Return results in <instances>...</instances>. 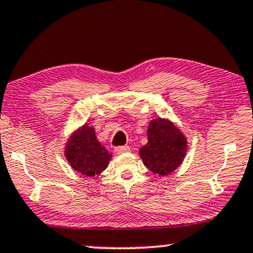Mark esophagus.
Here are the masks:
<instances>
[{
    "label": "esophagus",
    "mask_w": 253,
    "mask_h": 253,
    "mask_svg": "<svg viewBox=\"0 0 253 253\" xmlns=\"http://www.w3.org/2000/svg\"><path fill=\"white\" fill-rule=\"evenodd\" d=\"M114 152H116L117 154H124V153L129 152V147H128V146H119V147H116V149H114Z\"/></svg>",
    "instance_id": "1"
}]
</instances>
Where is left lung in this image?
<instances>
[{
    "instance_id": "8db88e82",
    "label": "left lung",
    "mask_w": 253,
    "mask_h": 253,
    "mask_svg": "<svg viewBox=\"0 0 253 253\" xmlns=\"http://www.w3.org/2000/svg\"><path fill=\"white\" fill-rule=\"evenodd\" d=\"M148 142L139 153L143 165L154 174H170L183 161L187 153V139L171 121L152 120L147 130Z\"/></svg>"
}]
</instances>
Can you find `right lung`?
Instances as JSON below:
<instances>
[{
    "instance_id": "add662e5",
    "label": "right lung",
    "mask_w": 253,
    "mask_h": 253,
    "mask_svg": "<svg viewBox=\"0 0 253 253\" xmlns=\"http://www.w3.org/2000/svg\"><path fill=\"white\" fill-rule=\"evenodd\" d=\"M65 158L77 172L95 176L106 169L112 155L97 140L93 127L85 124L69 137Z\"/></svg>"
}]
</instances>
